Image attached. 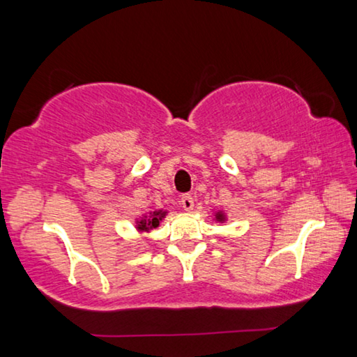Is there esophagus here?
<instances>
[{"instance_id":"obj_1","label":"esophagus","mask_w":357,"mask_h":357,"mask_svg":"<svg viewBox=\"0 0 357 357\" xmlns=\"http://www.w3.org/2000/svg\"><path fill=\"white\" fill-rule=\"evenodd\" d=\"M181 207H183L185 212H192V208H194L192 195H189V194L183 195V197H181Z\"/></svg>"}]
</instances>
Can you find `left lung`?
<instances>
[{
  "instance_id": "left-lung-1",
  "label": "left lung",
  "mask_w": 357,
  "mask_h": 357,
  "mask_svg": "<svg viewBox=\"0 0 357 357\" xmlns=\"http://www.w3.org/2000/svg\"><path fill=\"white\" fill-rule=\"evenodd\" d=\"M215 222L225 223V222H227V215H225L223 212H217V213H215Z\"/></svg>"
}]
</instances>
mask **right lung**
I'll return each mask as SVG.
<instances>
[{"label":"right lung","mask_w":357,"mask_h":357,"mask_svg":"<svg viewBox=\"0 0 357 357\" xmlns=\"http://www.w3.org/2000/svg\"><path fill=\"white\" fill-rule=\"evenodd\" d=\"M167 210H155V212H149L147 215H142L139 220H135V228L139 233H150V231L158 228L162 220L167 217Z\"/></svg>","instance_id":"1"}]
</instances>
